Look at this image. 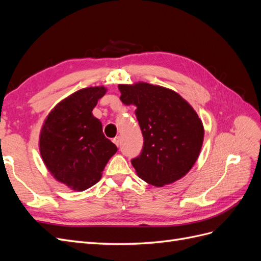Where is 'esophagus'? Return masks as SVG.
<instances>
[{"label":"esophagus","mask_w":261,"mask_h":261,"mask_svg":"<svg viewBox=\"0 0 261 261\" xmlns=\"http://www.w3.org/2000/svg\"><path fill=\"white\" fill-rule=\"evenodd\" d=\"M113 143L118 147L120 146V144H121V139H120V137H115V138H113Z\"/></svg>","instance_id":"1"}]
</instances>
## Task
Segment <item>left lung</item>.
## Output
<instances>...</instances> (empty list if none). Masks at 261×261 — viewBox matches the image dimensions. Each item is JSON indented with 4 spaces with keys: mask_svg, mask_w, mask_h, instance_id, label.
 <instances>
[{
    "mask_svg": "<svg viewBox=\"0 0 261 261\" xmlns=\"http://www.w3.org/2000/svg\"><path fill=\"white\" fill-rule=\"evenodd\" d=\"M121 101L135 106L144 136L138 156L132 159L138 176L154 186L173 183L193 168L203 141V126L178 93L147 83L118 85Z\"/></svg>",
    "mask_w": 261,
    "mask_h": 261,
    "instance_id": "obj_1",
    "label": "left lung"
}]
</instances>
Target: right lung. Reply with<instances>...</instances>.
Listing matches in <instances>:
<instances>
[{"label": "right lung", "mask_w": 261, "mask_h": 261, "mask_svg": "<svg viewBox=\"0 0 261 261\" xmlns=\"http://www.w3.org/2000/svg\"><path fill=\"white\" fill-rule=\"evenodd\" d=\"M105 87H90L61 101L42 126L40 153L51 174L74 191H85L100 180L117 147L92 115Z\"/></svg>", "instance_id": "add662e5"}]
</instances>
